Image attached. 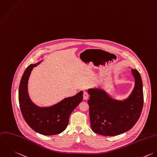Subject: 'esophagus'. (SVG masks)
I'll return each instance as SVG.
<instances>
[{
	"label": "esophagus",
	"mask_w": 157,
	"mask_h": 157,
	"mask_svg": "<svg viewBox=\"0 0 157 157\" xmlns=\"http://www.w3.org/2000/svg\"><path fill=\"white\" fill-rule=\"evenodd\" d=\"M88 98H89V94H88V93L86 92V91H85L83 93V99L85 100H87Z\"/></svg>",
	"instance_id": "obj_1"
}]
</instances>
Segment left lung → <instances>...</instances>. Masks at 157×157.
<instances>
[{
    "mask_svg": "<svg viewBox=\"0 0 157 157\" xmlns=\"http://www.w3.org/2000/svg\"><path fill=\"white\" fill-rule=\"evenodd\" d=\"M131 71L135 85L131 95L124 101L112 99L99 89L88 90L91 127L95 133L118 135L131 129L140 118L144 103L143 83L138 71Z\"/></svg>",
    "mask_w": 157,
    "mask_h": 157,
    "instance_id": "left-lung-1",
    "label": "left lung"
}]
</instances>
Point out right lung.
Returning <instances> with one entry per match:
<instances>
[{
	"mask_svg": "<svg viewBox=\"0 0 157 157\" xmlns=\"http://www.w3.org/2000/svg\"><path fill=\"white\" fill-rule=\"evenodd\" d=\"M30 64L25 70L19 88V103L22 114L27 124L35 132L44 135L61 133L67 127L71 113L83 100V91L48 108H40L30 101L27 83L33 68L40 63Z\"/></svg>",
	"mask_w": 157,
	"mask_h": 157,
	"instance_id": "add662e5",
	"label": "right lung"
}]
</instances>
